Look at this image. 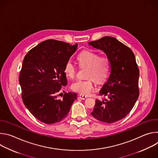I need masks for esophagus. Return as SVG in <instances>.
I'll return each instance as SVG.
<instances>
[{"label":"esophagus","mask_w":158,"mask_h":158,"mask_svg":"<svg viewBox=\"0 0 158 158\" xmlns=\"http://www.w3.org/2000/svg\"><path fill=\"white\" fill-rule=\"evenodd\" d=\"M79 98L81 99H85L87 98V96H85V95H83V94H80L79 95Z\"/></svg>","instance_id":"1"}]
</instances>
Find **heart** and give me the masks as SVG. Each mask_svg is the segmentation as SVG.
<instances>
[{
  "label": "heart",
  "mask_w": 158,
  "mask_h": 158,
  "mask_svg": "<svg viewBox=\"0 0 158 158\" xmlns=\"http://www.w3.org/2000/svg\"><path fill=\"white\" fill-rule=\"evenodd\" d=\"M77 60L81 67H86V79L77 80L72 84L74 91L82 94H89L94 88V80L99 83L104 82L110 72V60L107 56H99L98 52L85 50L80 52ZM64 72L69 78H74L76 74V67L71 61H67Z\"/></svg>",
  "instance_id": "obj_1"
}]
</instances>
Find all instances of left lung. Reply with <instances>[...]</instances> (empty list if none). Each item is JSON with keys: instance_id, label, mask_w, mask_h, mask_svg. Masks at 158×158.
<instances>
[{"instance_id": "obj_1", "label": "left lung", "mask_w": 158, "mask_h": 158, "mask_svg": "<svg viewBox=\"0 0 158 158\" xmlns=\"http://www.w3.org/2000/svg\"><path fill=\"white\" fill-rule=\"evenodd\" d=\"M104 51L110 60V74L99 91L107 96L96 100L92 116L99 121L113 123L124 118L132 110L139 94V71L132 50L110 36L89 42Z\"/></svg>"}]
</instances>
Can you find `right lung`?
Returning <instances> with one entry per match:
<instances>
[{
    "instance_id": "1",
    "label": "right lung",
    "mask_w": 158,
    "mask_h": 158,
    "mask_svg": "<svg viewBox=\"0 0 158 158\" xmlns=\"http://www.w3.org/2000/svg\"><path fill=\"white\" fill-rule=\"evenodd\" d=\"M77 48V44L49 39L24 57L19 75L22 101L31 113L45 124L61 121L77 99L74 93L62 94L61 99L57 95L62 86L67 84L65 64Z\"/></svg>"
}]
</instances>
